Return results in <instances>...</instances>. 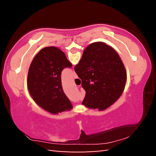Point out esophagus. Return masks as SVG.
I'll return each mask as SVG.
<instances>
[{"mask_svg": "<svg viewBox=\"0 0 156 156\" xmlns=\"http://www.w3.org/2000/svg\"><path fill=\"white\" fill-rule=\"evenodd\" d=\"M73 77L74 78H78V76L76 75V73H75V72H73Z\"/></svg>", "mask_w": 156, "mask_h": 156, "instance_id": "obj_1", "label": "esophagus"}]
</instances>
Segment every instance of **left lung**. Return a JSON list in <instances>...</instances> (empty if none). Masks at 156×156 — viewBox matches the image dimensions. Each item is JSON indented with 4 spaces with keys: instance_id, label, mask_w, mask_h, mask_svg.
I'll return each mask as SVG.
<instances>
[{
    "instance_id": "obj_1",
    "label": "left lung",
    "mask_w": 156,
    "mask_h": 156,
    "mask_svg": "<svg viewBox=\"0 0 156 156\" xmlns=\"http://www.w3.org/2000/svg\"><path fill=\"white\" fill-rule=\"evenodd\" d=\"M72 67L65 53L57 47H44L36 55L29 69L27 88L37 105L53 114L72 109L61 83L62 71Z\"/></svg>"
}]
</instances>
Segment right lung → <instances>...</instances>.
Returning <instances> with one entry per match:
<instances>
[{"mask_svg": "<svg viewBox=\"0 0 156 156\" xmlns=\"http://www.w3.org/2000/svg\"><path fill=\"white\" fill-rule=\"evenodd\" d=\"M74 70L86 91L82 104L89 109H107L125 89L126 72L123 62L112 47L102 42L91 43L84 50Z\"/></svg>", "mask_w": 156, "mask_h": 156, "instance_id": "obj_1", "label": "right lung"}]
</instances>
